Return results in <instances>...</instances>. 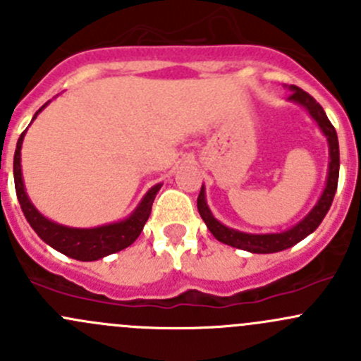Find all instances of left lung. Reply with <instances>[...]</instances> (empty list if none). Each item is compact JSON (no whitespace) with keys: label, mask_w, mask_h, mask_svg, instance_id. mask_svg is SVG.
<instances>
[{"label":"left lung","mask_w":361,"mask_h":361,"mask_svg":"<svg viewBox=\"0 0 361 361\" xmlns=\"http://www.w3.org/2000/svg\"><path fill=\"white\" fill-rule=\"evenodd\" d=\"M290 96L288 101L292 103L300 104L305 111L311 115V118L318 123L319 130L323 133V136L329 141V174H326V183L323 188V194L319 195L318 202L314 204L311 211L302 218L298 224H295L292 228H286L283 232H271V234H250V232H241L235 231V228L227 227V225L220 224L216 218L211 213L209 206L206 202V188H201V194L197 197V209L204 224L207 225L211 234L218 239L224 245L232 246V248H239L250 251V253H278V251L292 248L293 245L300 243L302 239L307 238L309 234L316 231L319 227V224L323 221L325 214L329 213L330 206H332L334 195L337 190V181H338V140L337 133L334 129V126L330 123L329 116H326L325 110L319 106V103H316V99L312 96H309L307 92H304L298 87L290 85Z\"/></svg>","instance_id":"obj_1"}]
</instances>
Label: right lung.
<instances>
[{
  "label": "right lung",
  "mask_w": 361,
  "mask_h": 361,
  "mask_svg": "<svg viewBox=\"0 0 361 361\" xmlns=\"http://www.w3.org/2000/svg\"><path fill=\"white\" fill-rule=\"evenodd\" d=\"M50 103V101H49ZM49 103L43 104L38 111L35 113L32 120L38 116V113L43 110ZM31 120V122H32ZM25 136V130L20 134L19 141H17L16 155H13V180H16V192L17 199H19L20 207L25 220L32 227V231L39 235V239L52 246L54 250L61 251L69 258H75L80 262H94L99 258L108 257V255L116 253L120 250H126L127 246L133 245L137 239V235L143 231L145 224H147L148 216L152 213V204L155 201V195L162 187V183L154 185L150 190L145 194L141 202L137 204L136 209L129 214L127 218L120 221H113V224L99 225V227L92 228H75L66 227V225L56 224V221L49 220L43 216L31 199L27 197L25 192L24 180H23V167H20V148H23V141Z\"/></svg>",
  "instance_id": "add662e5"
}]
</instances>
